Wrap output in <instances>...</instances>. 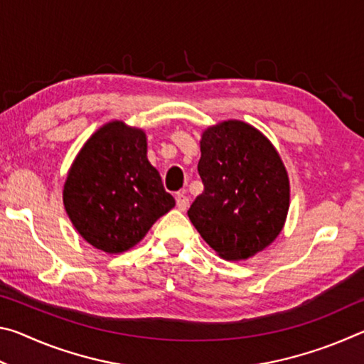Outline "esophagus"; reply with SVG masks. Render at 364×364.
<instances>
[{
  "label": "esophagus",
  "instance_id": "obj_1",
  "mask_svg": "<svg viewBox=\"0 0 364 364\" xmlns=\"http://www.w3.org/2000/svg\"><path fill=\"white\" fill-rule=\"evenodd\" d=\"M188 205H189V199L186 196H184L183 193H178L176 194V207H178V210H181V212H184L188 208Z\"/></svg>",
  "mask_w": 364,
  "mask_h": 364
}]
</instances>
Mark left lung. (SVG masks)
Instances as JSON below:
<instances>
[{
    "label": "left lung",
    "mask_w": 364,
    "mask_h": 364,
    "mask_svg": "<svg viewBox=\"0 0 364 364\" xmlns=\"http://www.w3.org/2000/svg\"><path fill=\"white\" fill-rule=\"evenodd\" d=\"M204 193L188 217L226 260H245L274 241L289 210V176L274 146L249 123L207 128L197 165Z\"/></svg>",
    "instance_id": "left-lung-1"
}]
</instances>
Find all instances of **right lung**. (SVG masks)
Instances as JSON below:
<instances>
[{
    "mask_svg": "<svg viewBox=\"0 0 364 364\" xmlns=\"http://www.w3.org/2000/svg\"><path fill=\"white\" fill-rule=\"evenodd\" d=\"M70 221L93 247L120 254L136 245L175 207L147 160L146 134L110 122L86 141L64 184Z\"/></svg>",
    "mask_w": 364,
    "mask_h": 364,
    "instance_id": "right-lung-1",
    "label": "right lung"
}]
</instances>
